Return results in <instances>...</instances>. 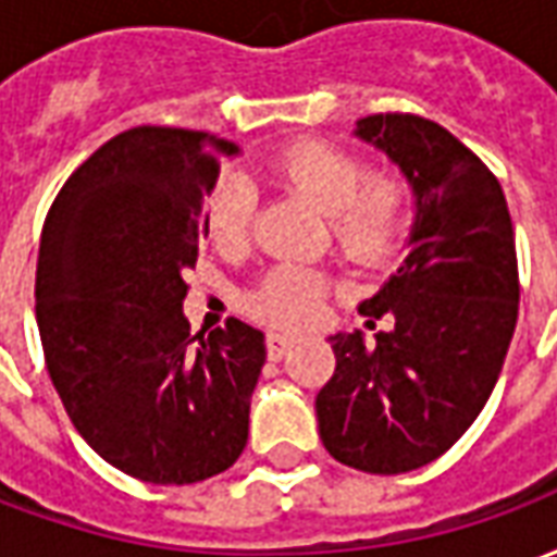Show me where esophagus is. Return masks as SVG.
<instances>
[{"label":"esophagus","mask_w":557,"mask_h":557,"mask_svg":"<svg viewBox=\"0 0 557 557\" xmlns=\"http://www.w3.org/2000/svg\"><path fill=\"white\" fill-rule=\"evenodd\" d=\"M295 343H298V337H292V334H268L265 339L268 358H271V361H280V358H283Z\"/></svg>","instance_id":"obj_1"}]
</instances>
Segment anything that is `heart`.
I'll use <instances>...</instances> for the list:
<instances>
[{"label": "heart", "mask_w": 557, "mask_h": 557, "mask_svg": "<svg viewBox=\"0 0 557 557\" xmlns=\"http://www.w3.org/2000/svg\"><path fill=\"white\" fill-rule=\"evenodd\" d=\"M277 178L322 208L339 253L361 265H379L397 253L409 226V187L397 172H370L355 151L304 139L274 158ZM256 218L253 184L230 175L206 206L208 238L220 250H238L250 238ZM331 277L322 268L286 262L268 271L247 292V310L268 325L301 327L322 313Z\"/></svg>", "instance_id": "obj_1"}]
</instances>
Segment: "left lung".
Listing matches in <instances>:
<instances>
[{
	"mask_svg": "<svg viewBox=\"0 0 557 557\" xmlns=\"http://www.w3.org/2000/svg\"><path fill=\"white\" fill-rule=\"evenodd\" d=\"M355 134L409 178L414 223L397 274L358 307L391 331L331 337L315 418L337 462L403 474L450 450L498 382L519 315L513 223L490 166L442 125L379 113Z\"/></svg>",
	"mask_w": 557,
	"mask_h": 557,
	"instance_id": "1",
	"label": "left lung"
}]
</instances>
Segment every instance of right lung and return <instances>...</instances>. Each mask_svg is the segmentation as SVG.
<instances>
[{
	"instance_id": "add662e5",
	"label": "right lung",
	"mask_w": 557,
	"mask_h": 557,
	"mask_svg": "<svg viewBox=\"0 0 557 557\" xmlns=\"http://www.w3.org/2000/svg\"><path fill=\"white\" fill-rule=\"evenodd\" d=\"M235 143L131 127L79 163L47 211L35 274L44 361L67 418L131 478L184 486L242 456L265 334L232 319L194 346L184 271Z\"/></svg>"
}]
</instances>
